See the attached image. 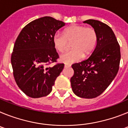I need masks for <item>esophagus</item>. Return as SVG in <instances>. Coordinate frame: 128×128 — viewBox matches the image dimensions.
Wrapping results in <instances>:
<instances>
[{
    "label": "esophagus",
    "mask_w": 128,
    "mask_h": 128,
    "mask_svg": "<svg viewBox=\"0 0 128 128\" xmlns=\"http://www.w3.org/2000/svg\"><path fill=\"white\" fill-rule=\"evenodd\" d=\"M65 68H68V67H70V65H65Z\"/></svg>",
    "instance_id": "esophagus-1"
}]
</instances>
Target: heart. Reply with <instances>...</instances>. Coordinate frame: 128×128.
<instances>
[{"label": "heart", "instance_id": "b5f03b06", "mask_svg": "<svg viewBox=\"0 0 128 128\" xmlns=\"http://www.w3.org/2000/svg\"><path fill=\"white\" fill-rule=\"evenodd\" d=\"M98 40L96 31L92 28L81 25H72L64 30L63 34L56 32L52 38L54 46L60 52L65 50L72 42V49L61 54L60 60L66 64H71L81 60L93 51Z\"/></svg>", "mask_w": 128, "mask_h": 128}]
</instances>
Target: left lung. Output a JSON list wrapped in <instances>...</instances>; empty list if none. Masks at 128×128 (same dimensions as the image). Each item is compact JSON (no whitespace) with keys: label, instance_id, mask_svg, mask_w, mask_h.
Returning a JSON list of instances; mask_svg holds the SVG:
<instances>
[{"label":"left lung","instance_id":"obj_1","mask_svg":"<svg viewBox=\"0 0 128 128\" xmlns=\"http://www.w3.org/2000/svg\"><path fill=\"white\" fill-rule=\"evenodd\" d=\"M83 22L96 30L97 45L88 58L72 65L74 74L70 82L77 96L92 99L101 94L117 75L120 50L115 34L108 25L92 19Z\"/></svg>","mask_w":128,"mask_h":128}]
</instances>
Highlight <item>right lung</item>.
Masks as SVG:
<instances>
[{
	"instance_id": "1",
	"label": "right lung",
	"mask_w": 128,
	"mask_h": 128,
	"mask_svg": "<svg viewBox=\"0 0 128 128\" xmlns=\"http://www.w3.org/2000/svg\"><path fill=\"white\" fill-rule=\"evenodd\" d=\"M65 24L44 16L26 25L18 36L11 54L13 76L18 86L32 98L47 96L64 67L63 63L49 64L59 58L52 38Z\"/></svg>"
}]
</instances>
